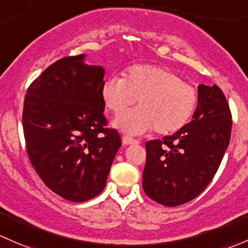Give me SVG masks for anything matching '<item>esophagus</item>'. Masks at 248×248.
<instances>
[{"label":"esophagus","mask_w":248,"mask_h":248,"mask_svg":"<svg viewBox=\"0 0 248 248\" xmlns=\"http://www.w3.org/2000/svg\"><path fill=\"white\" fill-rule=\"evenodd\" d=\"M122 144H124V146L132 145V144H138V140H134V139H132V138L124 135V137H122Z\"/></svg>","instance_id":"1"}]
</instances>
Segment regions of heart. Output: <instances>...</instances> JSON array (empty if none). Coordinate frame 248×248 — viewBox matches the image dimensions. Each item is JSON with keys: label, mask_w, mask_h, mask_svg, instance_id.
I'll return each mask as SVG.
<instances>
[{"label": "heart", "mask_w": 248, "mask_h": 248, "mask_svg": "<svg viewBox=\"0 0 248 248\" xmlns=\"http://www.w3.org/2000/svg\"><path fill=\"white\" fill-rule=\"evenodd\" d=\"M108 110L119 115L137 100L139 108L120 115L114 126L128 134H142L155 128L161 135L183 129L196 111L199 93L172 70L157 65H134L122 79L109 77L100 89Z\"/></svg>", "instance_id": "1"}]
</instances>
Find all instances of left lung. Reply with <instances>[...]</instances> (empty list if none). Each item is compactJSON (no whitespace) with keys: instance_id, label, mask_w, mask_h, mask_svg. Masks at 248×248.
<instances>
[{"instance_id":"8db88e82","label":"left lung","mask_w":248,"mask_h":248,"mask_svg":"<svg viewBox=\"0 0 248 248\" xmlns=\"http://www.w3.org/2000/svg\"><path fill=\"white\" fill-rule=\"evenodd\" d=\"M231 132L232 114L222 90L215 84H200L191 121L163 140L146 142L145 194L166 207H177L199 196L220 166Z\"/></svg>"}]
</instances>
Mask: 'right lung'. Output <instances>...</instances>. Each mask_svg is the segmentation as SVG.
I'll list each match as a JSON object with an SVG mask.
<instances>
[{
  "instance_id": "add662e5",
  "label": "right lung",
  "mask_w": 248,
  "mask_h": 248,
  "mask_svg": "<svg viewBox=\"0 0 248 248\" xmlns=\"http://www.w3.org/2000/svg\"><path fill=\"white\" fill-rule=\"evenodd\" d=\"M85 54L49 65L28 88L22 114L28 157L44 183L83 202L104 189L121 138L106 128L100 89L106 71Z\"/></svg>"
}]
</instances>
